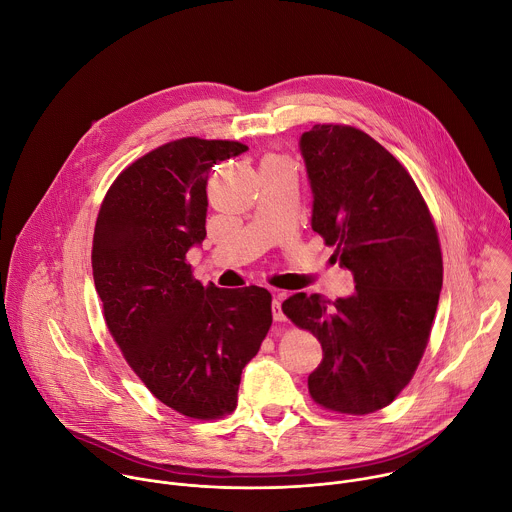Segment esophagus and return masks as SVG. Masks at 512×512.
Returning <instances> with one entry per match:
<instances>
[{
    "mask_svg": "<svg viewBox=\"0 0 512 512\" xmlns=\"http://www.w3.org/2000/svg\"><path fill=\"white\" fill-rule=\"evenodd\" d=\"M271 312H273V320H275V322H283V320H285V314L281 312V298H279V296H273Z\"/></svg>",
    "mask_w": 512,
    "mask_h": 512,
    "instance_id": "1",
    "label": "esophagus"
}]
</instances>
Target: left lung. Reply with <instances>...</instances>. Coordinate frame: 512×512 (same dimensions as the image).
I'll list each match as a JSON object with an SVG mask.
<instances>
[{"mask_svg":"<svg viewBox=\"0 0 512 512\" xmlns=\"http://www.w3.org/2000/svg\"><path fill=\"white\" fill-rule=\"evenodd\" d=\"M312 229L354 277L336 302L289 296L281 310L322 344L308 389L326 409L364 415L411 381L440 302L444 265L431 214L409 172L371 135L314 125L300 137Z\"/></svg>","mask_w":512,"mask_h":512,"instance_id":"8db88e82","label":"left lung"}]
</instances>
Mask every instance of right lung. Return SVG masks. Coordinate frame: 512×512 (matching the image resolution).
Wrapping results in <instances>:
<instances>
[{
  "label": "right lung",
  "instance_id": "right-lung-1",
  "mask_svg": "<svg viewBox=\"0 0 512 512\" xmlns=\"http://www.w3.org/2000/svg\"><path fill=\"white\" fill-rule=\"evenodd\" d=\"M249 148L184 137L133 162L95 225L93 279L109 332L164 405L194 419L237 407L245 364L271 326L265 287H204L186 253L206 237L210 168Z\"/></svg>",
  "mask_w": 512,
  "mask_h": 512
}]
</instances>
